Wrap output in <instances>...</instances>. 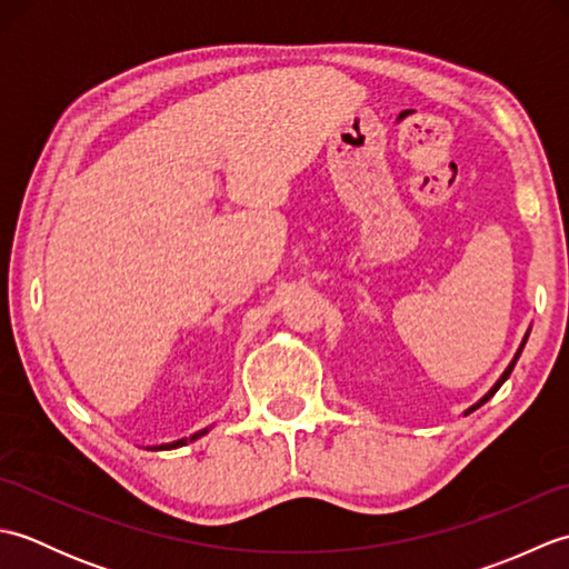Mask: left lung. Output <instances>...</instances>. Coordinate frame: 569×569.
Masks as SVG:
<instances>
[{
    "instance_id": "8db88e82",
    "label": "left lung",
    "mask_w": 569,
    "mask_h": 569,
    "mask_svg": "<svg viewBox=\"0 0 569 569\" xmlns=\"http://www.w3.org/2000/svg\"><path fill=\"white\" fill-rule=\"evenodd\" d=\"M523 345H526V342H523ZM523 345H521V349H523ZM521 349H518V352H516V359H518V355H521ZM516 359H513V361H511V365H509V367H506V371H503V373H501V379H499V381H497V383H493V389H491V391H489V393H487V396H485V398H481V401H479V403H477V406H471V408H469V410H467V413H471V410H475V408H479V406H481V403H487V401H489V398H491V396H493V393H497V391H499V389H501V383H503V381H506V379H509V377H511V371H513V367H516Z\"/></svg>"
}]
</instances>
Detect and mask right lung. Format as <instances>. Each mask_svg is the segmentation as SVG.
<instances>
[{
  "instance_id": "add662e5",
  "label": "right lung",
  "mask_w": 569,
  "mask_h": 569,
  "mask_svg": "<svg viewBox=\"0 0 569 569\" xmlns=\"http://www.w3.org/2000/svg\"><path fill=\"white\" fill-rule=\"evenodd\" d=\"M200 435H204V430H202V432H198V435H192L190 440H198ZM183 442H186V440H178V442H173V445H163V447H159V450H166V447H180V445H183Z\"/></svg>"
}]
</instances>
